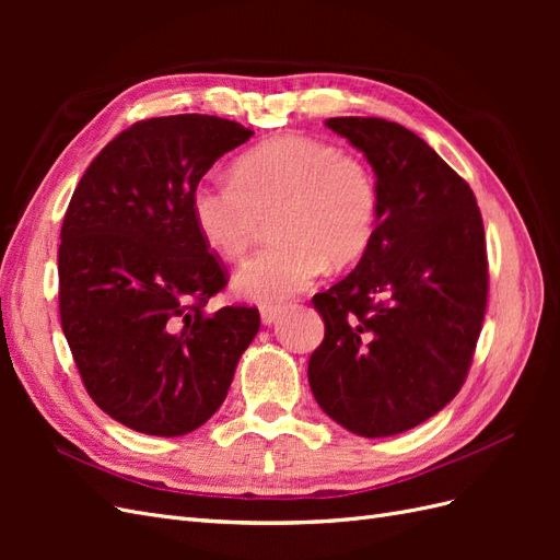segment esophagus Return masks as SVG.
<instances>
[{
    "mask_svg": "<svg viewBox=\"0 0 560 560\" xmlns=\"http://www.w3.org/2000/svg\"><path fill=\"white\" fill-rule=\"evenodd\" d=\"M280 315H282L280 306H264L261 308V322H264V325H268V327L276 325Z\"/></svg>",
    "mask_w": 560,
    "mask_h": 560,
    "instance_id": "1",
    "label": "esophagus"
}]
</instances>
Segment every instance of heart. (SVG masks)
I'll use <instances>...</instances> for the list:
<instances>
[{"label": "heart", "instance_id": "b5f03b06", "mask_svg": "<svg viewBox=\"0 0 560 560\" xmlns=\"http://www.w3.org/2000/svg\"><path fill=\"white\" fill-rule=\"evenodd\" d=\"M191 214L206 243L235 259L273 217V243L233 278L238 296L276 303L322 273L364 257L378 226V182L369 163L341 149L287 135L254 147L233 175L202 177Z\"/></svg>", "mask_w": 560, "mask_h": 560}]
</instances>
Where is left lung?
<instances>
[{"label":"left lung","instance_id":"left-lung-1","mask_svg":"<svg viewBox=\"0 0 560 560\" xmlns=\"http://www.w3.org/2000/svg\"><path fill=\"white\" fill-rule=\"evenodd\" d=\"M378 182V226L352 273L313 296L325 341L311 354L313 395L338 425L393 436L460 393L477 348L488 259L469 184L395 121L336 116Z\"/></svg>","mask_w":560,"mask_h":560}]
</instances>
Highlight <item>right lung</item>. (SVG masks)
I'll use <instances>...</instances> for the list:
<instances>
[{"label":"right lung","instance_id":"right-lung-1","mask_svg":"<svg viewBox=\"0 0 560 560\" xmlns=\"http://www.w3.org/2000/svg\"><path fill=\"white\" fill-rule=\"evenodd\" d=\"M252 130L208 114L132 124L83 173L62 219L60 325L91 399L121 425L189 434L222 406L259 311L206 313L229 278L191 194Z\"/></svg>","mask_w":560,"mask_h":560}]
</instances>
